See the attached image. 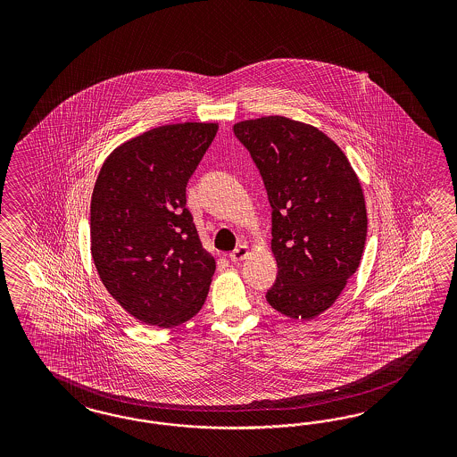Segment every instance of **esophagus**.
<instances>
[{
  "label": "esophagus",
  "instance_id": "1",
  "mask_svg": "<svg viewBox=\"0 0 457 457\" xmlns=\"http://www.w3.org/2000/svg\"><path fill=\"white\" fill-rule=\"evenodd\" d=\"M248 256V248L246 246H237V248L235 249V251H231L229 253V260L233 262V263H239V262H243L245 258Z\"/></svg>",
  "mask_w": 457,
  "mask_h": 457
}]
</instances>
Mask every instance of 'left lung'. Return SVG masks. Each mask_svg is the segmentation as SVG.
<instances>
[{
    "instance_id": "1",
    "label": "left lung",
    "mask_w": 457,
    "mask_h": 457,
    "mask_svg": "<svg viewBox=\"0 0 457 457\" xmlns=\"http://www.w3.org/2000/svg\"><path fill=\"white\" fill-rule=\"evenodd\" d=\"M271 206L278 275L266 300L290 319L330 308L359 268L367 209L345 154L312 125L271 115L233 127Z\"/></svg>"
}]
</instances>
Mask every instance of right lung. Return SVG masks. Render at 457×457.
I'll use <instances>...</instances> for the list:
<instances>
[{"label": "right lung", "mask_w": 457, "mask_h": 457, "mask_svg": "<svg viewBox=\"0 0 457 457\" xmlns=\"http://www.w3.org/2000/svg\"><path fill=\"white\" fill-rule=\"evenodd\" d=\"M218 132L216 124L162 125L107 157L90 204L92 258L112 296L161 328L193 319L216 262L186 208V186Z\"/></svg>", "instance_id": "obj_1"}]
</instances>
